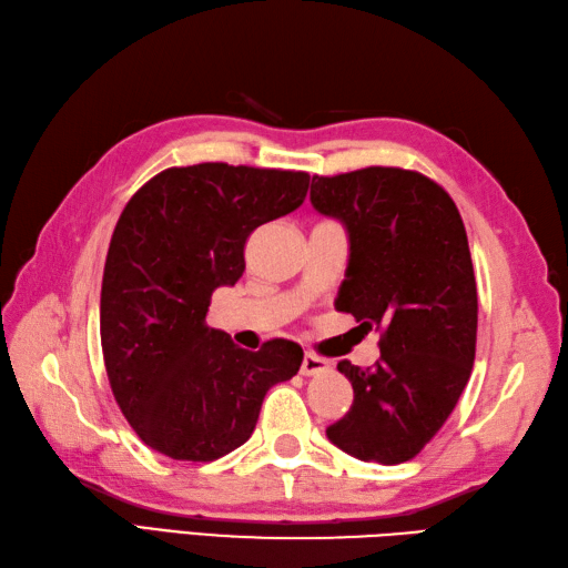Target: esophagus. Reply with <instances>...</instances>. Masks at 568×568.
Instances as JSON below:
<instances>
[{"mask_svg": "<svg viewBox=\"0 0 568 568\" xmlns=\"http://www.w3.org/2000/svg\"><path fill=\"white\" fill-rule=\"evenodd\" d=\"M326 371H328L326 358H322V355H316V353H310V351L305 353V358H302V367H300L302 375L312 377V375H322Z\"/></svg>", "mask_w": 568, "mask_h": 568, "instance_id": "obj_1", "label": "esophagus"}]
</instances>
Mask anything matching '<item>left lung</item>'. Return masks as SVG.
<instances>
[{
    "label": "left lung",
    "instance_id": "left-lung-1",
    "mask_svg": "<svg viewBox=\"0 0 568 568\" xmlns=\"http://www.w3.org/2000/svg\"><path fill=\"white\" fill-rule=\"evenodd\" d=\"M310 201L348 232L336 310L382 332L375 367L338 363L353 404L326 435L363 463L402 465L443 428L471 375L479 307L463 217L443 186L397 166L312 176Z\"/></svg>",
    "mask_w": 568,
    "mask_h": 568
}]
</instances>
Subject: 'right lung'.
I'll list each match as a JSON object with an SVG mask.
<instances>
[{
	"label": "right lung",
	"instance_id": "right-lung-1",
	"mask_svg": "<svg viewBox=\"0 0 568 568\" xmlns=\"http://www.w3.org/2000/svg\"><path fill=\"white\" fill-rule=\"evenodd\" d=\"M305 171L205 162L171 166L118 217L101 283V348L113 397L140 440L213 463L244 445L266 392L297 375L302 348L244 351L205 324L220 285L244 273V244L305 201Z\"/></svg>",
	"mask_w": 568,
	"mask_h": 568
}]
</instances>
